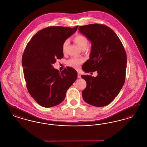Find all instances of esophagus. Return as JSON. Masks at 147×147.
<instances>
[{"label":"esophagus","mask_w":147,"mask_h":147,"mask_svg":"<svg viewBox=\"0 0 147 147\" xmlns=\"http://www.w3.org/2000/svg\"><path fill=\"white\" fill-rule=\"evenodd\" d=\"M78 78H81V74L80 73H78Z\"/></svg>","instance_id":"esophagus-1"}]
</instances>
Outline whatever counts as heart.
<instances>
[{
    "instance_id": "obj_1",
    "label": "heart",
    "mask_w": 147,
    "mask_h": 147,
    "mask_svg": "<svg viewBox=\"0 0 147 147\" xmlns=\"http://www.w3.org/2000/svg\"><path fill=\"white\" fill-rule=\"evenodd\" d=\"M73 41L76 42L77 45L81 49H85L89 44V41L86 37L84 35L81 34H78L76 35L73 37ZM69 43V40H65L62 45V52L63 53L65 52L67 47ZM83 62V60L81 59H78L75 58H72L67 61V64L74 68H77L79 65Z\"/></svg>"
}]
</instances>
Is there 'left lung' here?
Here are the masks:
<instances>
[{
  "instance_id": "8db88e82",
  "label": "left lung",
  "mask_w": 147,
  "mask_h": 147,
  "mask_svg": "<svg viewBox=\"0 0 147 147\" xmlns=\"http://www.w3.org/2000/svg\"><path fill=\"white\" fill-rule=\"evenodd\" d=\"M79 31L92 44L90 58L82 69L87 73L97 71L98 73L96 77L82 75L86 82L83 98L90 105L105 106L113 101L125 83V49L117 35L106 25L89 24L79 26Z\"/></svg>"
}]
</instances>
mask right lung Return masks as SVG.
<instances>
[{
	"label": "right lung",
	"instance_id": "add662e5",
	"mask_svg": "<svg viewBox=\"0 0 147 147\" xmlns=\"http://www.w3.org/2000/svg\"><path fill=\"white\" fill-rule=\"evenodd\" d=\"M78 28H43L31 38L24 50L22 64L26 87L31 96L42 107H51L63 102L67 90L77 79L74 69L67 67L61 73L52 64L63 58V43Z\"/></svg>",
	"mask_w": 147,
	"mask_h": 147
}]
</instances>
